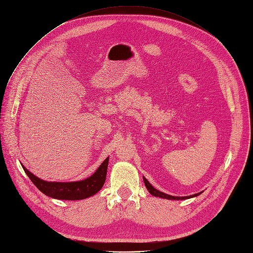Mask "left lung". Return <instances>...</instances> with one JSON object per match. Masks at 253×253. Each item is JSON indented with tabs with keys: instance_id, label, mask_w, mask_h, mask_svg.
Listing matches in <instances>:
<instances>
[{
	"instance_id": "obj_1",
	"label": "left lung",
	"mask_w": 253,
	"mask_h": 253,
	"mask_svg": "<svg viewBox=\"0 0 253 253\" xmlns=\"http://www.w3.org/2000/svg\"><path fill=\"white\" fill-rule=\"evenodd\" d=\"M143 181H144V185H145L147 191H148L152 196L158 197V198H163V199H167V200H175V201H177V200H187V199L195 198V197H197V196H199V195H201V194L203 193V192H200V193H198V194L191 195V196H186V197H175V196H170V195L165 194V193H163V192H160V191L156 190L155 188H153V187L151 186V183H150L144 176H143Z\"/></svg>"
}]
</instances>
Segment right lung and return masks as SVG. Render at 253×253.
Masks as SVG:
<instances>
[{"mask_svg":"<svg viewBox=\"0 0 253 253\" xmlns=\"http://www.w3.org/2000/svg\"><path fill=\"white\" fill-rule=\"evenodd\" d=\"M109 157H107L104 162L100 165L97 170L90 176L78 181H47L43 180L31 171H29L24 166H22L23 169L29 176L31 181L36 186V188L50 198L57 200H67V201H77L84 200L96 195L104 186L107 169H108Z\"/></svg>","mask_w":253,"mask_h":253,"instance_id":"right-lung-1","label":"right lung"}]
</instances>
